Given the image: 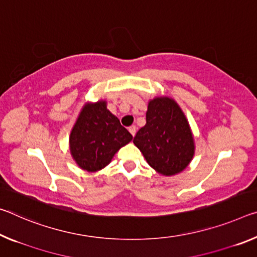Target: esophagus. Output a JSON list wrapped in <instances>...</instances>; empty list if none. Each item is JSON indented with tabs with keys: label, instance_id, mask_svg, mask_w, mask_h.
<instances>
[{
	"label": "esophagus",
	"instance_id": "1",
	"mask_svg": "<svg viewBox=\"0 0 257 257\" xmlns=\"http://www.w3.org/2000/svg\"><path fill=\"white\" fill-rule=\"evenodd\" d=\"M136 132H137L136 125H132V127H129V133L132 134L133 136H135V135H136Z\"/></svg>",
	"mask_w": 257,
	"mask_h": 257
}]
</instances>
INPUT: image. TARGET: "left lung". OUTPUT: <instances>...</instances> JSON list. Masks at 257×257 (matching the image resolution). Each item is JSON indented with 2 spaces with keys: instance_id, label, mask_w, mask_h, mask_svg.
<instances>
[{
  "instance_id": "8db88e82",
  "label": "left lung",
  "mask_w": 257,
  "mask_h": 257,
  "mask_svg": "<svg viewBox=\"0 0 257 257\" xmlns=\"http://www.w3.org/2000/svg\"><path fill=\"white\" fill-rule=\"evenodd\" d=\"M135 144L158 174L173 176L184 170L194 157V138L184 112L168 96L149 101L146 124L138 130Z\"/></svg>"
}]
</instances>
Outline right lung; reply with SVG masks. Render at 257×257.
<instances>
[{
    "mask_svg": "<svg viewBox=\"0 0 257 257\" xmlns=\"http://www.w3.org/2000/svg\"><path fill=\"white\" fill-rule=\"evenodd\" d=\"M132 140V134L107 109L106 100L85 103L71 130V156L81 169L96 173Z\"/></svg>",
    "mask_w": 257,
    "mask_h": 257,
    "instance_id": "add662e5",
    "label": "right lung"
}]
</instances>
